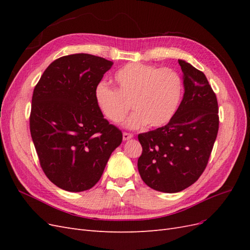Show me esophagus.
I'll list each match as a JSON object with an SVG mask.
<instances>
[{"label": "esophagus", "instance_id": "1", "mask_svg": "<svg viewBox=\"0 0 250 250\" xmlns=\"http://www.w3.org/2000/svg\"><path fill=\"white\" fill-rule=\"evenodd\" d=\"M133 138V134L131 133H128V132H123V140L127 141V140H130Z\"/></svg>", "mask_w": 250, "mask_h": 250}]
</instances>
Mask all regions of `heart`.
<instances>
[{"label": "heart", "instance_id": "1", "mask_svg": "<svg viewBox=\"0 0 250 250\" xmlns=\"http://www.w3.org/2000/svg\"><path fill=\"white\" fill-rule=\"evenodd\" d=\"M116 89L106 82L95 88V100L103 117L119 123L134 110L124 126L130 129L148 124L160 127L168 123L175 113L183 93L179 75L171 69L132 62L121 67L113 76Z\"/></svg>", "mask_w": 250, "mask_h": 250}]
</instances>
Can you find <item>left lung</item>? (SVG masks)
Listing matches in <instances>:
<instances>
[{
	"instance_id": "8db88e82",
	"label": "left lung",
	"mask_w": 250,
	"mask_h": 250,
	"mask_svg": "<svg viewBox=\"0 0 250 250\" xmlns=\"http://www.w3.org/2000/svg\"><path fill=\"white\" fill-rule=\"evenodd\" d=\"M185 94L167 125L139 134L142 155L139 173L158 192L177 193L200 177L219 129L218 102L201 71L178 59Z\"/></svg>"
}]
</instances>
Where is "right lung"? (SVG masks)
<instances>
[{
  "instance_id": "1",
  "label": "right lung",
  "mask_w": 250,
  "mask_h": 250,
  "mask_svg": "<svg viewBox=\"0 0 250 250\" xmlns=\"http://www.w3.org/2000/svg\"><path fill=\"white\" fill-rule=\"evenodd\" d=\"M112 64L84 53L62 56L33 90L30 132L42 171L62 190L93 188L122 143V132L104 119L94 95Z\"/></svg>"
}]
</instances>
